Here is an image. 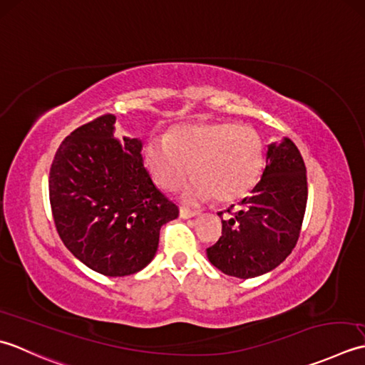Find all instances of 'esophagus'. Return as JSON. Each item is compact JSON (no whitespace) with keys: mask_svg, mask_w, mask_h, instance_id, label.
<instances>
[{"mask_svg":"<svg viewBox=\"0 0 365 365\" xmlns=\"http://www.w3.org/2000/svg\"><path fill=\"white\" fill-rule=\"evenodd\" d=\"M198 212L197 211H190V210H187V207H180V217L181 219H192V217H195Z\"/></svg>","mask_w":365,"mask_h":365,"instance_id":"1","label":"esophagus"}]
</instances>
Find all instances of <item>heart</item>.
I'll list each match as a JSON object with an SVG mask.
<instances>
[{"mask_svg":"<svg viewBox=\"0 0 365 365\" xmlns=\"http://www.w3.org/2000/svg\"><path fill=\"white\" fill-rule=\"evenodd\" d=\"M143 158L154 182L175 190L190 173L195 176L184 190L187 202L215 195L230 203L255 189L264 168V148L258 133L233 121L185 123L167 137L146 141Z\"/></svg>","mask_w":365,"mask_h":365,"instance_id":"1","label":"heart"}]
</instances>
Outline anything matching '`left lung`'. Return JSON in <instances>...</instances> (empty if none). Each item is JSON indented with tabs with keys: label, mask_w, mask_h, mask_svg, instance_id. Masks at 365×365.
Listing matches in <instances>:
<instances>
[{
	"label": "left lung",
	"mask_w": 365,
	"mask_h": 365,
	"mask_svg": "<svg viewBox=\"0 0 365 365\" xmlns=\"http://www.w3.org/2000/svg\"><path fill=\"white\" fill-rule=\"evenodd\" d=\"M306 205L307 176L299 150L287 137L272 141L262 180L232 217L222 220V236L206 249L207 259L237 279L276 269L294 249Z\"/></svg>",
	"instance_id": "left-lung-1"
}]
</instances>
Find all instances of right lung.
Returning <instances> with one entry per match:
<instances>
[{
	"label": "right lung",
	"mask_w": 365,
	"mask_h": 365,
	"mask_svg": "<svg viewBox=\"0 0 365 365\" xmlns=\"http://www.w3.org/2000/svg\"><path fill=\"white\" fill-rule=\"evenodd\" d=\"M103 115L73 130L58 148L48 192L58 235L71 254L108 277L130 276L153 262L162 225L178 206L155 187L140 138L115 133Z\"/></svg>",
	"instance_id": "add662e5"
}]
</instances>
